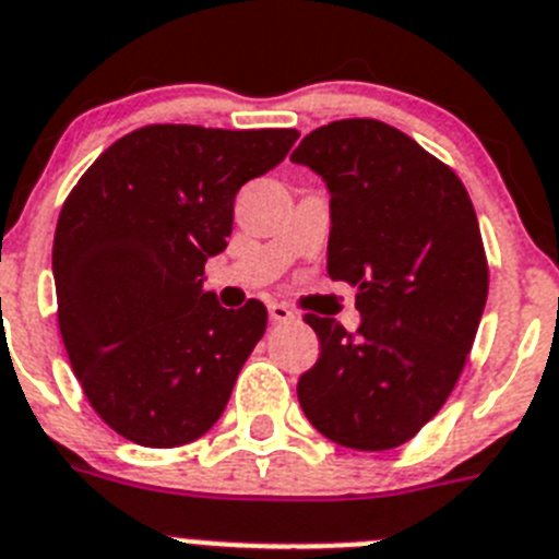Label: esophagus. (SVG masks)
I'll return each instance as SVG.
<instances>
[{
    "instance_id": "obj_1",
    "label": "esophagus",
    "mask_w": 559,
    "mask_h": 559,
    "mask_svg": "<svg viewBox=\"0 0 559 559\" xmlns=\"http://www.w3.org/2000/svg\"><path fill=\"white\" fill-rule=\"evenodd\" d=\"M270 318L275 323H287V321H295V312L287 307V304H270Z\"/></svg>"
}]
</instances>
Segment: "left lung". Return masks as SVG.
<instances>
[{"mask_svg":"<svg viewBox=\"0 0 559 559\" xmlns=\"http://www.w3.org/2000/svg\"><path fill=\"white\" fill-rule=\"evenodd\" d=\"M330 190L332 281L358 287V332L307 316L321 358L298 401L323 438L383 452L438 415L475 344L489 266L466 187L415 139L374 119L332 121L293 153Z\"/></svg>","mask_w":559,"mask_h":559,"instance_id":"obj_1","label":"left lung"}]
</instances>
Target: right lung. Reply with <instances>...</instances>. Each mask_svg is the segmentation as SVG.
<instances>
[{"label":"right lung","mask_w":559,"mask_h":559,"mask_svg":"<svg viewBox=\"0 0 559 559\" xmlns=\"http://www.w3.org/2000/svg\"><path fill=\"white\" fill-rule=\"evenodd\" d=\"M295 130L150 124L121 135L64 201L53 238L59 330L96 415L139 447L173 449L222 417L266 307L224 309L204 264L227 247L250 178Z\"/></svg>","instance_id":"add662e5"}]
</instances>
